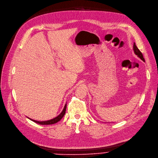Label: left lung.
Here are the masks:
<instances>
[{"instance_id":"obj_1","label":"left lung","mask_w":158,"mask_h":158,"mask_svg":"<svg viewBox=\"0 0 158 158\" xmlns=\"http://www.w3.org/2000/svg\"><path fill=\"white\" fill-rule=\"evenodd\" d=\"M133 50L134 52V53L137 56H138L139 58H140L143 61H145V59H144L143 56V54L142 53L140 52V50L138 48V47L136 46L135 43H134V46H133Z\"/></svg>"}]
</instances>
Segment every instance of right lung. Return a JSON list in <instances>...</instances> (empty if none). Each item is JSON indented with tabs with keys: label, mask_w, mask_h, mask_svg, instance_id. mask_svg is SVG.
<instances>
[{
	"label": "right lung",
	"mask_w": 158,
	"mask_h": 158,
	"mask_svg": "<svg viewBox=\"0 0 158 158\" xmlns=\"http://www.w3.org/2000/svg\"><path fill=\"white\" fill-rule=\"evenodd\" d=\"M66 104L65 105L63 111L61 112V113L58 115L57 116V117H56L55 118L52 119H50V120H48V121H36V120H33L32 119H30L28 118V119H30V120L34 121L36 123H38V124H40V125H52V124H55V123H57L58 121H59L61 119H62L63 118L64 115L66 113Z\"/></svg>",
	"instance_id": "add662e5"
}]
</instances>
